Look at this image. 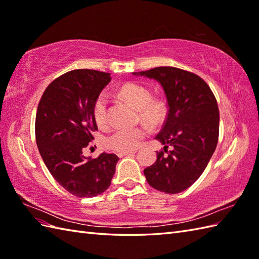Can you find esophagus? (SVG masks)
I'll return each instance as SVG.
<instances>
[{
  "mask_svg": "<svg viewBox=\"0 0 259 259\" xmlns=\"http://www.w3.org/2000/svg\"><path fill=\"white\" fill-rule=\"evenodd\" d=\"M136 153V151H125V152H119L118 153V157L119 158H122V157H125V155H130V154H134Z\"/></svg>",
  "mask_w": 259,
  "mask_h": 259,
  "instance_id": "obj_1",
  "label": "esophagus"
}]
</instances>
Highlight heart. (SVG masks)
<instances>
[{"label":"heart","mask_w":259,"mask_h":259,"mask_svg":"<svg viewBox=\"0 0 259 259\" xmlns=\"http://www.w3.org/2000/svg\"><path fill=\"white\" fill-rule=\"evenodd\" d=\"M120 94L140 111V117L144 121L157 124L163 119L165 111L164 105L161 101L153 100L152 94L147 87L140 83L129 82L121 87ZM93 113L96 123L99 127H105L108 121L106 94H100L95 100ZM147 135L148 129L146 127L118 128L106 138L105 143L108 149H111L113 151H132L140 146Z\"/></svg>","instance_id":"heart-1"}]
</instances>
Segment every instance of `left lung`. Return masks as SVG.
<instances>
[{
	"label": "left lung",
	"instance_id": "left-lung-1",
	"mask_svg": "<svg viewBox=\"0 0 259 259\" xmlns=\"http://www.w3.org/2000/svg\"><path fill=\"white\" fill-rule=\"evenodd\" d=\"M158 81L167 102V116L155 139L167 156L143 170L153 189L167 194L186 190L201 177L218 146L220 112L211 88L201 77L176 67H155L132 73Z\"/></svg>",
	"mask_w": 259,
	"mask_h": 259
}]
</instances>
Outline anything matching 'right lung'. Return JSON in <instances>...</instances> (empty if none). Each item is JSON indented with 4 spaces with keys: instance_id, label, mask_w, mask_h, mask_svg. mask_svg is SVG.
Returning <instances> with one entry per match:
<instances>
[{
    "instance_id": "1",
    "label": "right lung",
    "mask_w": 259,
    "mask_h": 259,
    "mask_svg": "<svg viewBox=\"0 0 259 259\" xmlns=\"http://www.w3.org/2000/svg\"><path fill=\"white\" fill-rule=\"evenodd\" d=\"M110 80L109 73L68 71L46 88L37 107L35 136L40 157L53 178L78 197L104 193L116 172V154L104 152L96 159L82 154L98 129L95 100Z\"/></svg>"
}]
</instances>
